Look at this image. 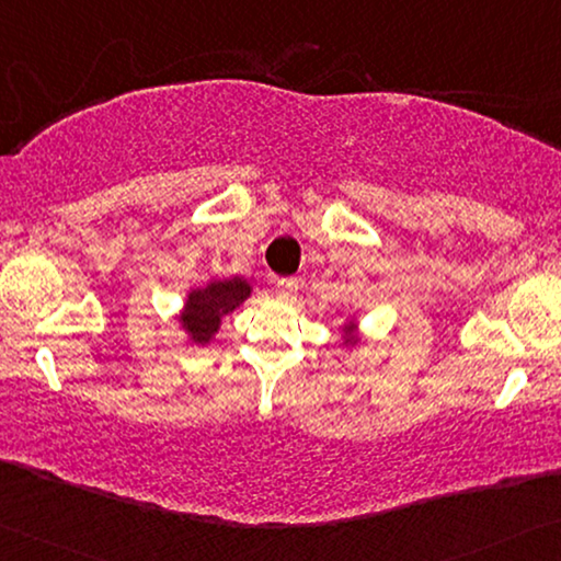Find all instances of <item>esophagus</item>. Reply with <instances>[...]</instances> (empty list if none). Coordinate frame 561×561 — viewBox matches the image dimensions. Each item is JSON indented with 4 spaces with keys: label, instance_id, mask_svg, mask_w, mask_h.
Wrapping results in <instances>:
<instances>
[{
    "label": "esophagus",
    "instance_id": "obj_1",
    "mask_svg": "<svg viewBox=\"0 0 561 561\" xmlns=\"http://www.w3.org/2000/svg\"><path fill=\"white\" fill-rule=\"evenodd\" d=\"M275 296L280 300H293L298 296V280L296 278H280L275 283Z\"/></svg>",
    "mask_w": 561,
    "mask_h": 561
}]
</instances>
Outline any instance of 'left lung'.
<instances>
[{"label":"left lung","instance_id":"obj_1","mask_svg":"<svg viewBox=\"0 0 561 561\" xmlns=\"http://www.w3.org/2000/svg\"><path fill=\"white\" fill-rule=\"evenodd\" d=\"M360 341H364V331H360L358 318L356 316H348L346 321L341 323V329H339V346L346 351V353H351L353 348L360 346Z\"/></svg>","mask_w":561,"mask_h":561}]
</instances>
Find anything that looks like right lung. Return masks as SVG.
<instances>
[{
    "mask_svg": "<svg viewBox=\"0 0 561 561\" xmlns=\"http://www.w3.org/2000/svg\"><path fill=\"white\" fill-rule=\"evenodd\" d=\"M255 278L245 275H215L185 293L178 323L193 346H210L226 318L253 296Z\"/></svg>",
    "mask_w": 561,
    "mask_h": 561,
    "instance_id": "1",
    "label": "right lung"
}]
</instances>
